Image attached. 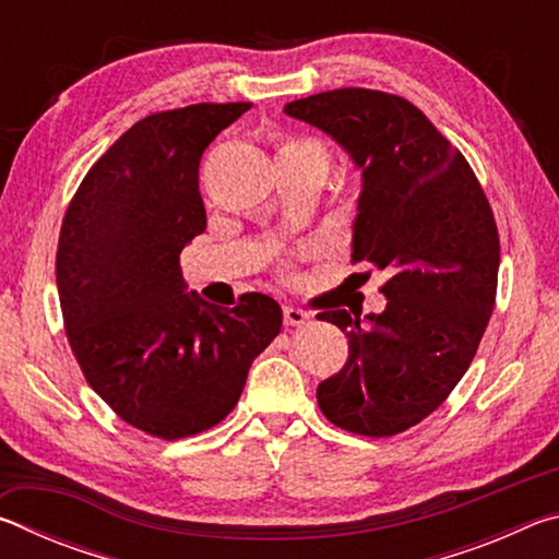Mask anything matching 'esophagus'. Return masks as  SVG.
I'll list each match as a JSON object with an SVG mask.
<instances>
[{"mask_svg":"<svg viewBox=\"0 0 559 559\" xmlns=\"http://www.w3.org/2000/svg\"><path fill=\"white\" fill-rule=\"evenodd\" d=\"M310 320V316L306 313V310H300V308H293V306H288V308H283V323L286 325H302V323H308Z\"/></svg>","mask_w":559,"mask_h":559,"instance_id":"obj_1","label":"esophagus"}]
</instances>
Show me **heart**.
<instances>
[{
    "instance_id": "1",
    "label": "heart",
    "mask_w": 559,
    "mask_h": 559,
    "mask_svg": "<svg viewBox=\"0 0 559 559\" xmlns=\"http://www.w3.org/2000/svg\"><path fill=\"white\" fill-rule=\"evenodd\" d=\"M276 157L278 159H288V157L310 159V163L318 165L323 173L328 165V150L316 138H283V140H278Z\"/></svg>"
}]
</instances>
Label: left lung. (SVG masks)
Masks as SVG:
<instances>
[{"instance_id": "left-lung-1", "label": "left lung", "mask_w": 559, "mask_h": 559, "mask_svg": "<svg viewBox=\"0 0 559 559\" xmlns=\"http://www.w3.org/2000/svg\"><path fill=\"white\" fill-rule=\"evenodd\" d=\"M362 169L353 261L390 273L380 316L325 310L347 362L318 384V406L359 437H394L439 409L466 374L496 306L493 210L456 147L409 100L337 88L288 103Z\"/></svg>"}]
</instances>
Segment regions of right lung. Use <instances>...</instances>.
<instances>
[{"label":"right lung","instance_id":"right-lung-1","mask_svg":"<svg viewBox=\"0 0 559 559\" xmlns=\"http://www.w3.org/2000/svg\"><path fill=\"white\" fill-rule=\"evenodd\" d=\"M251 103H197L138 120L66 210L56 283L86 382L130 427L173 441L229 414L281 306L243 293L216 308L185 293L179 253L206 229L200 159Z\"/></svg>","mask_w":559,"mask_h":559}]
</instances>
